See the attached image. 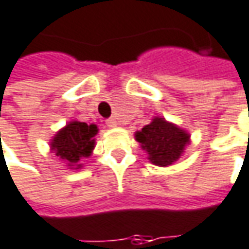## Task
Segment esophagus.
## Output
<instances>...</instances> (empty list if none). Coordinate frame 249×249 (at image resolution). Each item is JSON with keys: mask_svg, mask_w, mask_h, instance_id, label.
<instances>
[{"mask_svg": "<svg viewBox=\"0 0 249 249\" xmlns=\"http://www.w3.org/2000/svg\"><path fill=\"white\" fill-rule=\"evenodd\" d=\"M117 125H118V123H117L114 118H111V120H108V121H107V126H110V128H115Z\"/></svg>", "mask_w": 249, "mask_h": 249, "instance_id": "obj_1", "label": "esophagus"}]
</instances>
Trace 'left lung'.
I'll use <instances>...</instances> for the list:
<instances>
[{"mask_svg":"<svg viewBox=\"0 0 249 249\" xmlns=\"http://www.w3.org/2000/svg\"><path fill=\"white\" fill-rule=\"evenodd\" d=\"M135 139L148 154L151 163L166 168L182 156L190 143V134L162 117H154L149 124L135 132Z\"/></svg>","mask_w":249,"mask_h":249,"instance_id":"1","label":"left lung"}]
</instances>
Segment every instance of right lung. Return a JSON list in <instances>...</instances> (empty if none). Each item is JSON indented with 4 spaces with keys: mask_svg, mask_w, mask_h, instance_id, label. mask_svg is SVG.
Listing matches in <instances>:
<instances>
[{
    "mask_svg": "<svg viewBox=\"0 0 249 249\" xmlns=\"http://www.w3.org/2000/svg\"><path fill=\"white\" fill-rule=\"evenodd\" d=\"M97 134L98 126L95 124L89 125L73 120L59 129L51 139V152L65 162L69 169H81V159L89 158L94 151Z\"/></svg>",
    "mask_w": 249,
    "mask_h": 249,
    "instance_id": "right-lung-1",
    "label": "right lung"
}]
</instances>
